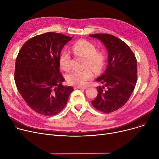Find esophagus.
<instances>
[{"label":"esophagus","mask_w":159,"mask_h":159,"mask_svg":"<svg viewBox=\"0 0 159 159\" xmlns=\"http://www.w3.org/2000/svg\"><path fill=\"white\" fill-rule=\"evenodd\" d=\"M75 89H86V87H82V86H76L75 87Z\"/></svg>","instance_id":"1"}]
</instances>
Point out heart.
Segmentation results:
<instances>
[{"label":"heart","instance_id":"obj_1","mask_svg":"<svg viewBox=\"0 0 159 159\" xmlns=\"http://www.w3.org/2000/svg\"><path fill=\"white\" fill-rule=\"evenodd\" d=\"M73 52L79 56L86 58L85 67H90L97 71L101 70L104 63V56L101 52L97 51L96 47L90 42L86 40H79L71 47ZM59 64L64 71L71 68V55L68 50H64L59 57ZM93 77V73L90 69L84 70H73L67 75L68 82L72 85L84 86L88 80Z\"/></svg>","mask_w":159,"mask_h":159}]
</instances>
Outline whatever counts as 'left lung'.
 <instances>
[{
    "mask_svg": "<svg viewBox=\"0 0 159 159\" xmlns=\"http://www.w3.org/2000/svg\"><path fill=\"white\" fill-rule=\"evenodd\" d=\"M89 36L101 40L108 52L107 68L96 79L104 86L97 87L98 95L91 104L97 110L109 113L126 104L135 89L137 79L136 57L124 42L113 35L102 33Z\"/></svg>",
    "mask_w": 159,
    "mask_h": 159,
    "instance_id": "obj_1",
    "label": "left lung"
}]
</instances>
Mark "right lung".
Here are the masks:
<instances>
[{
    "instance_id": "1",
    "label": "right lung",
    "mask_w": 159,
    "mask_h": 159,
    "mask_svg": "<svg viewBox=\"0 0 159 159\" xmlns=\"http://www.w3.org/2000/svg\"><path fill=\"white\" fill-rule=\"evenodd\" d=\"M72 37L53 32L37 35L21 48L15 62V82L24 101L45 116L60 113L73 91L63 86L59 57Z\"/></svg>"
}]
</instances>
